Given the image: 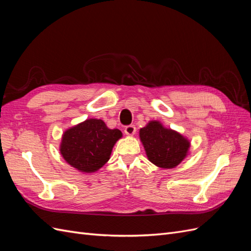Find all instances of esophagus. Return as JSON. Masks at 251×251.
Here are the masks:
<instances>
[{
  "instance_id": "esophagus-1",
  "label": "esophagus",
  "mask_w": 251,
  "mask_h": 251,
  "mask_svg": "<svg viewBox=\"0 0 251 251\" xmlns=\"http://www.w3.org/2000/svg\"><path fill=\"white\" fill-rule=\"evenodd\" d=\"M125 133H126V135H127V136H133V135L136 133V127H135V126L131 125V126H126Z\"/></svg>"
}]
</instances>
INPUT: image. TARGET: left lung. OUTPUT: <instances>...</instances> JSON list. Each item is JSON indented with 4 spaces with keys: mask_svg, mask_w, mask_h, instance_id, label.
Returning <instances> with one entry per match:
<instances>
[{
    "mask_svg": "<svg viewBox=\"0 0 251 251\" xmlns=\"http://www.w3.org/2000/svg\"><path fill=\"white\" fill-rule=\"evenodd\" d=\"M139 138L149 160L161 169H174L189 155L191 141L179 132L151 120L139 130Z\"/></svg>",
    "mask_w": 251,
    "mask_h": 251,
    "instance_id": "left-lung-1",
    "label": "left lung"
}]
</instances>
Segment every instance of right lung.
I'll return each mask as SVG.
<instances>
[{
  "label": "right lung",
  "instance_id": "obj_1",
  "mask_svg": "<svg viewBox=\"0 0 251 251\" xmlns=\"http://www.w3.org/2000/svg\"><path fill=\"white\" fill-rule=\"evenodd\" d=\"M123 137L118 128H109L104 121L89 118L64 132L59 153L72 168L83 174L97 172L109 161L115 143Z\"/></svg>",
  "mask_w": 251,
  "mask_h": 251
}]
</instances>
